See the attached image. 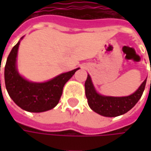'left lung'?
Masks as SVG:
<instances>
[{
  "label": "left lung",
  "instance_id": "left-lung-1",
  "mask_svg": "<svg viewBox=\"0 0 151 151\" xmlns=\"http://www.w3.org/2000/svg\"><path fill=\"white\" fill-rule=\"evenodd\" d=\"M147 79V78H146ZM146 84V80L133 94L127 96H109L99 94L95 89L91 78L87 75L85 82L86 96L88 105L95 113L104 117H117L129 112L135 106L142 96Z\"/></svg>",
  "mask_w": 151,
  "mask_h": 151
}]
</instances>
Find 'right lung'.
I'll return each mask as SVG.
<instances>
[{
  "mask_svg": "<svg viewBox=\"0 0 151 151\" xmlns=\"http://www.w3.org/2000/svg\"><path fill=\"white\" fill-rule=\"evenodd\" d=\"M22 38L12 48L7 57L4 73L6 88L10 97L22 109L31 113L45 112L59 103L64 86L79 68L60 74L45 82L27 81L17 69V51Z\"/></svg>",
  "mask_w": 151,
  "mask_h": 151,
  "instance_id": "right-lung-1",
  "label": "right lung"
}]
</instances>
